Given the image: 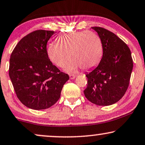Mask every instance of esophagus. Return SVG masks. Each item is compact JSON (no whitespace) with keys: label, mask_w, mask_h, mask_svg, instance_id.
I'll use <instances>...</instances> for the list:
<instances>
[{"label":"esophagus","mask_w":145,"mask_h":145,"mask_svg":"<svg viewBox=\"0 0 145 145\" xmlns=\"http://www.w3.org/2000/svg\"><path fill=\"white\" fill-rule=\"evenodd\" d=\"M75 78H76V76H75V75H73V74L69 75V78H70L71 80H74Z\"/></svg>","instance_id":"1"}]
</instances>
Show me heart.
<instances>
[{
  "mask_svg": "<svg viewBox=\"0 0 145 145\" xmlns=\"http://www.w3.org/2000/svg\"><path fill=\"white\" fill-rule=\"evenodd\" d=\"M48 57L59 67H67L69 72L79 68L88 70L98 65L103 56V46L97 34L89 31H80L63 34L57 38V42L48 46Z\"/></svg>",
  "mask_w": 145,
  "mask_h": 145,
  "instance_id": "heart-1",
  "label": "heart"
}]
</instances>
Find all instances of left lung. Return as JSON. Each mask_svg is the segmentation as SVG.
<instances>
[{
  "label": "left lung",
  "instance_id": "1",
  "mask_svg": "<svg viewBox=\"0 0 145 145\" xmlns=\"http://www.w3.org/2000/svg\"><path fill=\"white\" fill-rule=\"evenodd\" d=\"M97 32L103 46V57L97 67L86 76L88 85L84 91L89 101L97 105H110L126 93L133 62L128 46L114 33L99 26Z\"/></svg>",
  "mask_w": 145,
  "mask_h": 145
}]
</instances>
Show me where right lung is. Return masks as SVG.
I'll return each mask as SVG.
<instances>
[{"mask_svg":"<svg viewBox=\"0 0 145 145\" xmlns=\"http://www.w3.org/2000/svg\"><path fill=\"white\" fill-rule=\"evenodd\" d=\"M54 32L44 30L30 32L11 54L10 78L17 97L30 109H46L54 105L69 78L48 57L47 42Z\"/></svg>","mask_w":145,"mask_h":145,"instance_id":"right-lung-1","label":"right lung"}]
</instances>
